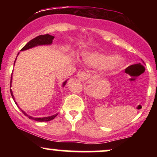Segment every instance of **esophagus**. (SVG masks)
<instances>
[{
    "instance_id": "obj_1",
    "label": "esophagus",
    "mask_w": 157,
    "mask_h": 157,
    "mask_svg": "<svg viewBox=\"0 0 157 157\" xmlns=\"http://www.w3.org/2000/svg\"><path fill=\"white\" fill-rule=\"evenodd\" d=\"M77 77H78L79 80H80L81 81H85L89 78V75H88V74L86 73V71H81V72L78 73Z\"/></svg>"
}]
</instances>
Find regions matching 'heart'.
<instances>
[{"instance_id": "obj_1", "label": "heart", "mask_w": 157, "mask_h": 157, "mask_svg": "<svg viewBox=\"0 0 157 157\" xmlns=\"http://www.w3.org/2000/svg\"><path fill=\"white\" fill-rule=\"evenodd\" d=\"M83 60L88 64L93 66H106L110 69L120 67L123 63V60L120 56H109L102 55L98 52H89L84 54Z\"/></svg>"}]
</instances>
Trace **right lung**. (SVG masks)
<instances>
[{"instance_id": "add662e5", "label": "right lung", "mask_w": 157, "mask_h": 157, "mask_svg": "<svg viewBox=\"0 0 157 157\" xmlns=\"http://www.w3.org/2000/svg\"><path fill=\"white\" fill-rule=\"evenodd\" d=\"M54 38H55V37H54V36L48 35V34H46V35H39V36H37V37H35L34 39L31 40H30L29 43H27V44L22 48V49H21V51H24V50H27V49H29V48H33V47H35V46H40V45H50L52 44V40H53ZM18 54H17V55H18ZM16 58H17V57H16ZM66 82H67V80H66L63 83V86H64L65 85H66ZM11 86H12V77H11L10 88H11ZM10 92H11V95H12V99L15 100V97H14L13 93H12V91L11 89H10ZM15 103H16V105H17V102H15ZM21 111H22V112L24 113L25 116H26L28 118L31 119V120H35V121H37V122L50 121V120H52L53 119H55L57 115V113H56V114H55V115H52V116H50V117H46L35 118V117H31V116H29V115L27 114L25 111H23V110H21Z\"/></svg>"}]
</instances>
